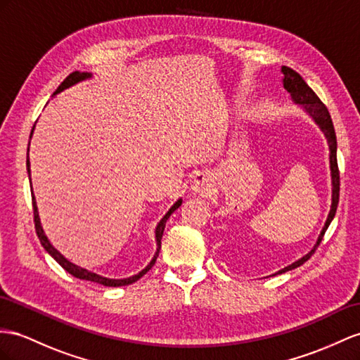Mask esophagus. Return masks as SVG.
Returning a JSON list of instances; mask_svg holds the SVG:
<instances>
[{"instance_id": "34e87169", "label": "esophagus", "mask_w": 360, "mask_h": 360, "mask_svg": "<svg viewBox=\"0 0 360 360\" xmlns=\"http://www.w3.org/2000/svg\"><path fill=\"white\" fill-rule=\"evenodd\" d=\"M191 190L195 193H199V195H205L210 190V179L205 173H196L195 176H193L191 181Z\"/></svg>"}]
</instances>
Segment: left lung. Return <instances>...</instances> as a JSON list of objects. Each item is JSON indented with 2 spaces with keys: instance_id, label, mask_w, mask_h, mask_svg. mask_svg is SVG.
<instances>
[{
  "instance_id": "8db88e82",
  "label": "left lung",
  "mask_w": 360,
  "mask_h": 360,
  "mask_svg": "<svg viewBox=\"0 0 360 360\" xmlns=\"http://www.w3.org/2000/svg\"><path fill=\"white\" fill-rule=\"evenodd\" d=\"M281 72L284 75L283 77V86L284 89L289 92L292 100L297 105H301L304 108V110L315 120V123L319 126V129L324 132L327 143H328V149H330V172H331V207H330V213L327 217V222L322 228V231L318 237L316 245L313 246V250L306 254L304 257H301L300 260H297L295 263L285 266L284 269L278 271L276 274H283L292 271L295 268H298L302 263H306L310 257L313 255V252L316 251V248L319 246L322 237H324L327 228L330 225L331 220H333L335 214H336V208H338V202H339V169H338V156H336V149H338V143H336V134H335V127H333V122H331V117L328 109L326 108V105L322 103L319 100V97L313 92V89L304 82V79L298 75L297 71L289 68V67H281Z\"/></svg>"
}]
</instances>
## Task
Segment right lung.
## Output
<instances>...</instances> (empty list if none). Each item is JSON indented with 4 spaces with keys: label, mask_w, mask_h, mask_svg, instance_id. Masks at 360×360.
Wrapping results in <instances>:
<instances>
[{
    "label": "right lung",
    "mask_w": 360,
    "mask_h": 360,
    "mask_svg": "<svg viewBox=\"0 0 360 360\" xmlns=\"http://www.w3.org/2000/svg\"><path fill=\"white\" fill-rule=\"evenodd\" d=\"M92 75L91 72H80V71H75V72H71V75L62 82V84L59 85V88L56 89V92H54L53 96H56V94H59L60 91H63V89H67V88H70V86H72V85H76V84H79V82H82V80H85V79H89ZM33 129H34V126H33ZM33 129H32V134H33ZM32 134H30V138H32ZM30 144V143H29ZM27 173H29V176H30V161H29V149H27ZM32 184V182H30ZM32 187V186H30ZM32 204H33V216H34V228H36V234H38V237H39V240H41V245L44 246V250L47 251L54 260H56L63 269H65L68 274H71L72 276H76V278H80V280H86V281H92V283H98V284H103V285H108V288H118V285H127V284H132V283H135L136 280H140L141 276L149 271V269H152V266L155 264V262H156V257H158V254H160V250H161V238H162V234H164V228H165V222H167V219L170 217V214L173 213L174 210H178L179 207H181V204H182V199H178L176 202H174V204L172 205V208L167 211V213H165V216L160 220V224L156 225V229H155V238H156V252H155V255H153V259L150 260V263L146 266V268L141 271V272H138L136 275H132V276H129V278H123V280H114V278H106V276H101V275H98V274H94V272H91V271H86V269H84V268H80V266H77V264H75V263H71V262H68L65 257H63L56 248H54L51 243H50V240L47 238V236H45V233H44V229H42V226H41V220H39V214H38V207H36V199H34V196H33V193H32Z\"/></svg>",
    "instance_id": "add662e5"
}]
</instances>
